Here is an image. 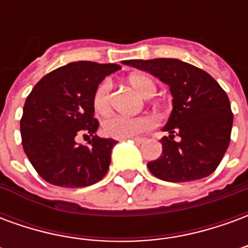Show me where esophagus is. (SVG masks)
I'll return each instance as SVG.
<instances>
[{
  "mask_svg": "<svg viewBox=\"0 0 248 248\" xmlns=\"http://www.w3.org/2000/svg\"><path fill=\"white\" fill-rule=\"evenodd\" d=\"M135 142V143H142V142H143V138H134V140H133Z\"/></svg>",
  "mask_w": 248,
  "mask_h": 248,
  "instance_id": "1",
  "label": "esophagus"
}]
</instances>
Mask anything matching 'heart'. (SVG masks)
Wrapping results in <instances>:
<instances>
[{"mask_svg":"<svg viewBox=\"0 0 248 248\" xmlns=\"http://www.w3.org/2000/svg\"><path fill=\"white\" fill-rule=\"evenodd\" d=\"M131 86L140 93L142 97L151 98L156 93L155 82L143 74H134L129 78ZM93 108L94 111L105 117L111 110V82L108 79L102 81L93 94ZM154 126V121L150 117H124L113 115L108 117L102 124L105 135L115 140L134 138L140 133H145Z\"/></svg>","mask_w":248,"mask_h":248,"instance_id":"1","label":"heart"}]
</instances>
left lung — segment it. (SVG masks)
Masks as SVG:
<instances>
[{
  "instance_id": "obj_1",
  "label": "left lung",
  "mask_w": 248,
  "mask_h": 248,
  "mask_svg": "<svg viewBox=\"0 0 248 248\" xmlns=\"http://www.w3.org/2000/svg\"><path fill=\"white\" fill-rule=\"evenodd\" d=\"M170 86L172 111L163 131L161 156L147 163L154 177L190 182L213 174L230 145L232 111L227 94L208 73L172 58L124 61ZM175 136L179 141H174Z\"/></svg>"
}]
</instances>
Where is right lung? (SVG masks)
<instances>
[{
	"label": "right lung",
	"instance_id": "right-lung-1",
	"mask_svg": "<svg viewBox=\"0 0 248 248\" xmlns=\"http://www.w3.org/2000/svg\"><path fill=\"white\" fill-rule=\"evenodd\" d=\"M121 69L115 63L71 62L50 71L30 93L21 118L25 154L42 179L78 188L101 181L117 140L99 138L93 94L103 78ZM78 136L92 137L87 145Z\"/></svg>",
	"mask_w": 248,
	"mask_h": 248
}]
</instances>
